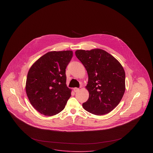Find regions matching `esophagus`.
I'll return each mask as SVG.
<instances>
[{"mask_svg":"<svg viewBox=\"0 0 153 153\" xmlns=\"http://www.w3.org/2000/svg\"><path fill=\"white\" fill-rule=\"evenodd\" d=\"M79 88H74V91L75 92H78L79 91Z\"/></svg>","mask_w":153,"mask_h":153,"instance_id":"1","label":"esophagus"}]
</instances>
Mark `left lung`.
Instances as JSON below:
<instances>
[{
	"label": "left lung",
	"instance_id": "1",
	"mask_svg": "<svg viewBox=\"0 0 153 153\" xmlns=\"http://www.w3.org/2000/svg\"><path fill=\"white\" fill-rule=\"evenodd\" d=\"M75 55L88 75L85 88L89 98L83 108L96 115L109 113L119 104L125 92L126 74L123 66L101 49L76 50Z\"/></svg>",
	"mask_w": 153,
	"mask_h": 153
}]
</instances>
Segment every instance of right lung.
Wrapping results in <instances>:
<instances>
[{"label":"right lung","instance_id":"add662e5","mask_svg":"<svg viewBox=\"0 0 153 153\" xmlns=\"http://www.w3.org/2000/svg\"><path fill=\"white\" fill-rule=\"evenodd\" d=\"M73 56L72 51H51L39 58L30 68L26 92L31 105L46 116L64 109L71 95L66 86L65 69Z\"/></svg>","mask_w":153,"mask_h":153}]
</instances>
